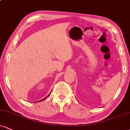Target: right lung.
<instances>
[{
    "label": "right lung",
    "mask_w": 130,
    "mask_h": 130,
    "mask_svg": "<svg viewBox=\"0 0 130 130\" xmlns=\"http://www.w3.org/2000/svg\"><path fill=\"white\" fill-rule=\"evenodd\" d=\"M51 93H50V94H48V96H46V97H45V98H43V99H42V100H40V101H37V102H40V101H43V100H44V99H46V98H48V96H50V94H51Z\"/></svg>",
    "instance_id": "add662e5"
}]
</instances>
